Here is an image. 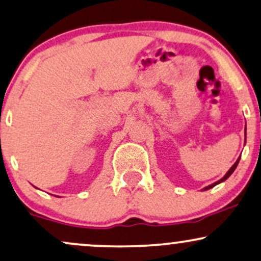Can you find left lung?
Segmentation results:
<instances>
[{"mask_svg": "<svg viewBox=\"0 0 261 261\" xmlns=\"http://www.w3.org/2000/svg\"><path fill=\"white\" fill-rule=\"evenodd\" d=\"M240 159H241V155H240V156H238V159H237V161H236V163H234V164L231 166V168H230V170H228L227 172H226V174H225V176H224V177H222V178H220V180H219V181H216V182H214V184L209 185V186L204 187V188H203V191L210 190V188H213V187H214V186H216V185L221 184V182H224V181H226V180H227V178H228V177H230V176H231V175H232V172H233L234 170H236V168H237L238 163H240Z\"/></svg>", "mask_w": 261, "mask_h": 261, "instance_id": "obj_1", "label": "left lung"}]
</instances>
